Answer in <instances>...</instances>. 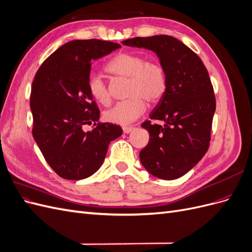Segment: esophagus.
<instances>
[{"label": "esophagus", "instance_id": "obj_1", "mask_svg": "<svg viewBox=\"0 0 252 252\" xmlns=\"http://www.w3.org/2000/svg\"><path fill=\"white\" fill-rule=\"evenodd\" d=\"M134 129V127H131V126H126V127H123V132L124 133H130L132 130Z\"/></svg>", "mask_w": 252, "mask_h": 252}]
</instances>
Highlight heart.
<instances>
[{
    "instance_id": "obj_1",
    "label": "heart",
    "mask_w": 252,
    "mask_h": 252,
    "mask_svg": "<svg viewBox=\"0 0 252 252\" xmlns=\"http://www.w3.org/2000/svg\"><path fill=\"white\" fill-rule=\"evenodd\" d=\"M113 77L127 79L125 101L118 102L104 112L107 122L118 125H128L140 118L147 104H155L164 96L168 78L165 67L158 62H147L146 58L135 52H120L105 67ZM88 93L94 100L104 106L110 104L109 89L100 75L90 74Z\"/></svg>"
}]
</instances>
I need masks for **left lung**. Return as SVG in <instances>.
I'll use <instances>...</instances> for the list:
<instances>
[{"label": "left lung", "mask_w": 252, "mask_h": 252, "mask_svg": "<svg viewBox=\"0 0 252 252\" xmlns=\"http://www.w3.org/2000/svg\"><path fill=\"white\" fill-rule=\"evenodd\" d=\"M157 53L167 71L168 86L142 127L149 132L140 159L149 173L175 180L200 162L209 147L216 96L202 60L185 44L170 35L133 37L122 42Z\"/></svg>", "instance_id": "1"}]
</instances>
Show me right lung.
<instances>
[{
  "label": "right lung",
  "mask_w": 252,
  "mask_h": 252,
  "mask_svg": "<svg viewBox=\"0 0 252 252\" xmlns=\"http://www.w3.org/2000/svg\"><path fill=\"white\" fill-rule=\"evenodd\" d=\"M118 43L74 40L58 48L36 71L30 94L32 135L58 175L83 180L103 164L108 145L123 133L119 125L97 123L100 110L88 93L91 62L119 49ZM96 127L85 133L84 125Z\"/></svg>",
  "instance_id": "add662e5"
}]
</instances>
